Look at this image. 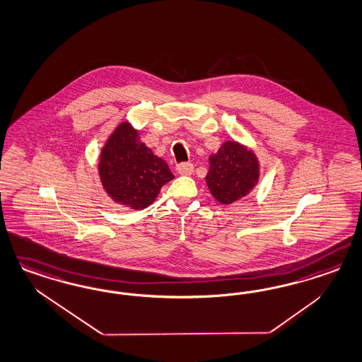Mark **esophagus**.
<instances>
[{
    "instance_id": "1",
    "label": "esophagus",
    "mask_w": 362,
    "mask_h": 362,
    "mask_svg": "<svg viewBox=\"0 0 362 362\" xmlns=\"http://www.w3.org/2000/svg\"><path fill=\"white\" fill-rule=\"evenodd\" d=\"M177 173L181 175H190L194 170V166L192 163H182L177 165Z\"/></svg>"
}]
</instances>
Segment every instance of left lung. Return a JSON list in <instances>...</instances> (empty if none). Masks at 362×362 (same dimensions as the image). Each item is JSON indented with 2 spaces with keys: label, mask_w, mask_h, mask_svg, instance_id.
<instances>
[{
  "label": "left lung",
  "mask_w": 362,
  "mask_h": 362,
  "mask_svg": "<svg viewBox=\"0 0 362 362\" xmlns=\"http://www.w3.org/2000/svg\"><path fill=\"white\" fill-rule=\"evenodd\" d=\"M206 185L214 199L230 205L244 199L259 178V163L253 151L237 141H226L209 157Z\"/></svg>",
  "instance_id": "obj_1"
}]
</instances>
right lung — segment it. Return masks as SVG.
<instances>
[{
	"label": "right lung",
	"instance_id": "1",
	"mask_svg": "<svg viewBox=\"0 0 362 362\" xmlns=\"http://www.w3.org/2000/svg\"><path fill=\"white\" fill-rule=\"evenodd\" d=\"M98 173L107 196L130 209H145L175 178L168 163L154 156L139 130L121 122L106 140L100 154Z\"/></svg>",
	"mask_w": 362,
	"mask_h": 362
}]
</instances>
